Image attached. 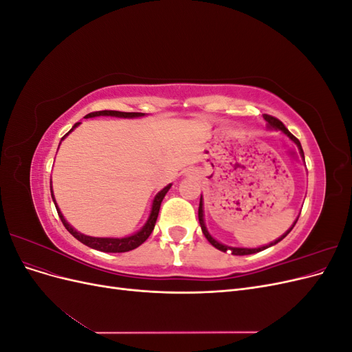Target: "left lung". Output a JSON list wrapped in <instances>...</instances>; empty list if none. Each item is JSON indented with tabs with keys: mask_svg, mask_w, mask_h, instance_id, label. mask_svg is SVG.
<instances>
[{
	"mask_svg": "<svg viewBox=\"0 0 352 352\" xmlns=\"http://www.w3.org/2000/svg\"><path fill=\"white\" fill-rule=\"evenodd\" d=\"M264 117V120L267 122V126L270 127V129H279V131H282L285 135H287L291 138V140L298 145V150H300V154L304 157V151H302V146H301V144H300V141L296 140V138L286 129L285 127V124L279 120V119H276V117H273V116H270V114H264L263 116ZM198 219H199V225H201V230H202V233H204V236L207 238V241L212 245V247L214 248H217V250H220V251H223V252H226V251H230L233 255H250V254H255V252H260V251H263V250H265V248H269V247H272V245H276L278 242H280L287 233H289L292 229H294V226H295V223L298 221V219L294 221V225H292V228L291 229H287L286 230V233H283V235L279 238V239H276L274 242H272V243H269V245H264V247H260V248H235V247H228V245H223V243H220V242H217L214 238H212L210 233H208V230H207V228H206V225H204V211H202V195H201V198H199V207H198Z\"/></svg>",
	"mask_w": 352,
	"mask_h": 352,
	"instance_id": "8db88e82",
	"label": "left lung"
}]
</instances>
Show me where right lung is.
I'll return each instance as SVG.
<instances>
[{"label": "right lung", "instance_id": "obj_1", "mask_svg": "<svg viewBox=\"0 0 352 352\" xmlns=\"http://www.w3.org/2000/svg\"><path fill=\"white\" fill-rule=\"evenodd\" d=\"M97 116H114V117H141L144 116V113H124V111H113V110H102V111H94V113H89L85 116V119H88V117H97ZM78 124L80 123H76L74 124L72 129L69 131V133L76 127ZM66 133L65 136L61 138V141L65 140V138L69 135ZM170 186L172 185H167L166 188H163L160 192L155 195L154 201H153V207H151V212H150V217H148L145 226L140 230L133 233V235L131 236H126V238H94V236H87L83 235V233L74 230L69 223L66 221L65 216L61 214V211L58 210L57 207V202L54 199V195H52V190H51V197H52V201H54L56 204V208H57V212L60 216V220L63 221V225H65V228L72 233V235L76 238L78 241H80L83 245H87V247L89 248H94V250H98V251H102V252H127V251H132L135 248L140 247L141 243H144L148 236L151 235L153 230H154V226H155V221H157V217H158V211H160V206H162V201L164 198V195L167 194V190L170 189ZM51 188V186H50Z\"/></svg>", "mask_w": 352, "mask_h": 352}]
</instances>
